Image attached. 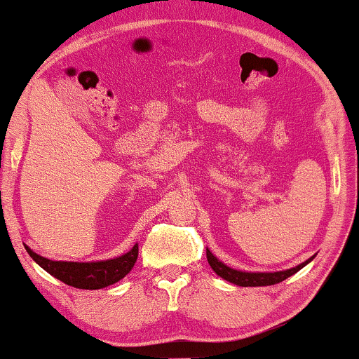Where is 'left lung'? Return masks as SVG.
I'll return each instance as SVG.
<instances>
[{
	"label": "left lung",
	"instance_id": "left-lung-1",
	"mask_svg": "<svg viewBox=\"0 0 359 359\" xmlns=\"http://www.w3.org/2000/svg\"><path fill=\"white\" fill-rule=\"evenodd\" d=\"M205 255H208V262L210 268L214 269L215 274H219L220 278H224L225 281L237 284V286L243 287H257V286H273V284H278L287 279L292 274H296L299 269H302L307 263H311L312 258L306 259V262L297 264L296 268L284 269V271H274V273H248V271H238V269L229 268L227 264L219 262L217 257H214L212 253L209 252V248H205Z\"/></svg>",
	"mask_w": 359,
	"mask_h": 359
}]
</instances>
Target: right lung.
Returning a JSON list of instances; mask_svg holds the SVG:
<instances>
[{
  "label": "right lung",
  "mask_w": 359,
  "mask_h": 359,
  "mask_svg": "<svg viewBox=\"0 0 359 359\" xmlns=\"http://www.w3.org/2000/svg\"><path fill=\"white\" fill-rule=\"evenodd\" d=\"M27 253L39 266L46 269L53 278L76 289H102L121 281L126 274L130 273L139 257V243H135L129 252L122 257L104 259V262L76 263V262H52L32 252L27 245H24Z\"/></svg>",
  "instance_id": "1"
}]
</instances>
